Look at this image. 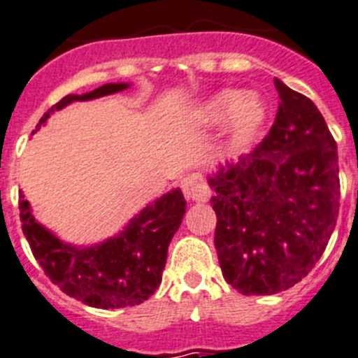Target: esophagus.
<instances>
[{"label": "esophagus", "mask_w": 358, "mask_h": 358, "mask_svg": "<svg viewBox=\"0 0 358 358\" xmlns=\"http://www.w3.org/2000/svg\"><path fill=\"white\" fill-rule=\"evenodd\" d=\"M180 187H182L183 194H185L187 199L198 203H205L210 199V189H208L207 182L203 180L201 175H187L185 178L180 182Z\"/></svg>", "instance_id": "34e87169"}]
</instances>
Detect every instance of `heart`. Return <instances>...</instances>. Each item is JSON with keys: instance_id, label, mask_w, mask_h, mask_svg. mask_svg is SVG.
<instances>
[{"instance_id": "heart-1", "label": "heart", "mask_w": 358, "mask_h": 358, "mask_svg": "<svg viewBox=\"0 0 358 358\" xmlns=\"http://www.w3.org/2000/svg\"><path fill=\"white\" fill-rule=\"evenodd\" d=\"M235 112L234 119H231V143L235 146H243V144L250 143L260 130L266 117L264 107L255 99H246L244 101V94L239 91H224L221 94L215 96L212 101H208L207 115L208 121L212 123H219L224 121L228 115Z\"/></svg>"}]
</instances>
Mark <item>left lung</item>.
Segmentation results:
<instances>
[{"mask_svg":"<svg viewBox=\"0 0 358 358\" xmlns=\"http://www.w3.org/2000/svg\"><path fill=\"white\" fill-rule=\"evenodd\" d=\"M280 103L262 143L208 178L214 243L224 280L244 296L301 282L339 214L337 144L307 96L275 78Z\"/></svg>","mask_w":358,"mask_h":358,"instance_id":"obj_1","label":"left lung"}]
</instances>
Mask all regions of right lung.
<instances>
[{"mask_svg": "<svg viewBox=\"0 0 358 358\" xmlns=\"http://www.w3.org/2000/svg\"><path fill=\"white\" fill-rule=\"evenodd\" d=\"M128 83H107L87 94H69L41 117L37 130L50 114L73 101L101 98L124 91ZM187 203L173 189L150 203L115 237L94 246H71L37 223L30 203L21 194L19 217L35 260L46 276L67 296L96 308L134 307L159 289L166 267L167 248L182 224Z\"/></svg>", "mask_w": 358, "mask_h": 358, "instance_id": "right-lung-1", "label": "right lung"}]
</instances>
